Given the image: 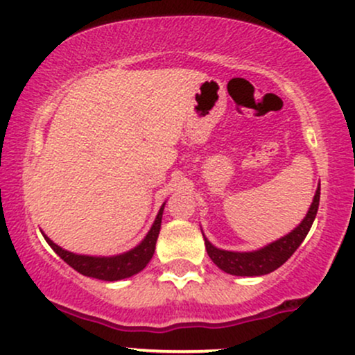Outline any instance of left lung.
Masks as SVG:
<instances>
[{
  "mask_svg": "<svg viewBox=\"0 0 355 355\" xmlns=\"http://www.w3.org/2000/svg\"><path fill=\"white\" fill-rule=\"evenodd\" d=\"M319 200H320V183L317 187L315 195L311 209H309L305 218L300 222L299 227H295L291 234L284 235L282 239L275 240V242L268 243L263 248L254 252H230L222 250V248L214 247L205 237V247L207 254L211 259L218 268L230 275H240V277H255V275H266L270 274L279 268L282 263L291 259L292 254L299 248L304 239L307 237L309 230H311L313 218H315L317 210H319Z\"/></svg>",
  "mask_w": 355,
  "mask_h": 355,
  "instance_id": "1",
  "label": "left lung"
}]
</instances>
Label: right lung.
Returning <instances> with one entry per match:
<instances>
[{
	"label": "right lung",
	"mask_w": 355,
	"mask_h": 355,
	"mask_svg": "<svg viewBox=\"0 0 355 355\" xmlns=\"http://www.w3.org/2000/svg\"><path fill=\"white\" fill-rule=\"evenodd\" d=\"M164 207L162 205L160 211H158L157 218H155L152 229H150L146 237L141 240L140 243L132 250L125 252V254L113 255V257H92V255H78L73 252L64 250L60 245H56L53 240H50L43 234L44 240L48 242L53 250L58 254L68 266L80 272L81 275L93 277L98 280H108V282H115V280L128 279V277L138 274L144 270L146 263L152 260L155 252V243H157L158 234H160L162 225V215H164Z\"/></svg>",
	"instance_id": "obj_1"
}]
</instances>
